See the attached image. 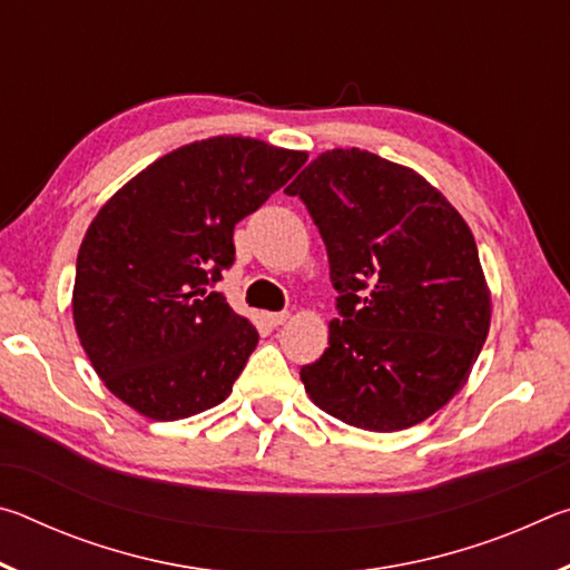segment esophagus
Masks as SVG:
<instances>
[{"label":"esophagus","mask_w":570,"mask_h":570,"mask_svg":"<svg viewBox=\"0 0 570 570\" xmlns=\"http://www.w3.org/2000/svg\"><path fill=\"white\" fill-rule=\"evenodd\" d=\"M266 320H268V324H272V326H282V324H286L288 320H292V314H288V312H274V314H266Z\"/></svg>","instance_id":"1"}]
</instances>
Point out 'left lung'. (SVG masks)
I'll return each mask as SVG.
<instances>
[{"label": "left lung", "instance_id": "obj_1", "mask_svg": "<svg viewBox=\"0 0 570 570\" xmlns=\"http://www.w3.org/2000/svg\"><path fill=\"white\" fill-rule=\"evenodd\" d=\"M330 256L340 320L302 366L316 407L352 428L407 430L468 382L490 330L472 230L420 173L370 150L322 153L286 188Z\"/></svg>", "mask_w": 570, "mask_h": 570}]
</instances>
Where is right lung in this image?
<instances>
[{"instance_id":"right-lung-1","label":"right lung","mask_w":570,"mask_h":570,"mask_svg":"<svg viewBox=\"0 0 570 570\" xmlns=\"http://www.w3.org/2000/svg\"><path fill=\"white\" fill-rule=\"evenodd\" d=\"M306 163L240 135L188 142L105 204L77 254L72 320L115 397L170 422L216 407L258 332L210 292L236 262L234 228Z\"/></svg>"}]
</instances>
